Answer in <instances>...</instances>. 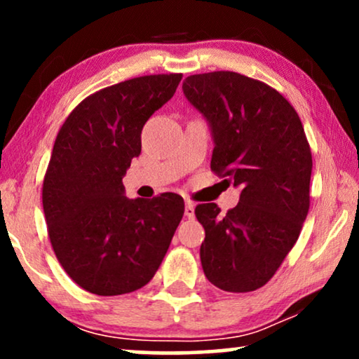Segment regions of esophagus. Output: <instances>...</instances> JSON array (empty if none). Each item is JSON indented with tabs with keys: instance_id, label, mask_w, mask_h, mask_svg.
<instances>
[{
	"instance_id": "obj_1",
	"label": "esophagus",
	"mask_w": 359,
	"mask_h": 359,
	"mask_svg": "<svg viewBox=\"0 0 359 359\" xmlns=\"http://www.w3.org/2000/svg\"><path fill=\"white\" fill-rule=\"evenodd\" d=\"M184 215H186V217H188V219H193V217H194V204L191 203V201H186Z\"/></svg>"
}]
</instances>
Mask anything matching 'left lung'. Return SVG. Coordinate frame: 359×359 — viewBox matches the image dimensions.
Segmentation results:
<instances>
[{"label":"left lung","instance_id":"left-lung-1","mask_svg":"<svg viewBox=\"0 0 359 359\" xmlns=\"http://www.w3.org/2000/svg\"><path fill=\"white\" fill-rule=\"evenodd\" d=\"M183 91L210 124V170L242 188L224 215L214 203L196 205L205 230L204 274L222 291H257L297 242L311 205L312 154L302 122L281 93L235 72L191 75Z\"/></svg>","mask_w":359,"mask_h":359}]
</instances>
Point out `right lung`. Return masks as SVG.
<instances>
[{
  "label": "right lung",
  "mask_w": 359,
  "mask_h": 359,
  "mask_svg": "<svg viewBox=\"0 0 359 359\" xmlns=\"http://www.w3.org/2000/svg\"><path fill=\"white\" fill-rule=\"evenodd\" d=\"M181 73L147 75L85 97L58 130L42 186L55 257L97 296L144 287L160 268L184 214L181 196L127 199L124 178L140 155L145 122L171 100Z\"/></svg>",
  "instance_id": "add662e5"
}]
</instances>
